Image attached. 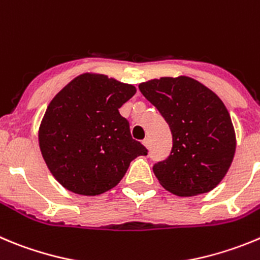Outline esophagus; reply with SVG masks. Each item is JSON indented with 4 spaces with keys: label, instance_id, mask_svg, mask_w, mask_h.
Returning <instances> with one entry per match:
<instances>
[{
    "label": "esophagus",
    "instance_id": "34e87169",
    "mask_svg": "<svg viewBox=\"0 0 260 260\" xmlns=\"http://www.w3.org/2000/svg\"><path fill=\"white\" fill-rule=\"evenodd\" d=\"M143 146L146 147V148H149V146H151V139H149L148 137H147L146 139L143 140Z\"/></svg>",
    "mask_w": 260,
    "mask_h": 260
}]
</instances>
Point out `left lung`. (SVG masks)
I'll return each instance as SVG.
<instances>
[{
    "label": "left lung",
    "instance_id": "8db88e82",
    "mask_svg": "<svg viewBox=\"0 0 260 260\" xmlns=\"http://www.w3.org/2000/svg\"><path fill=\"white\" fill-rule=\"evenodd\" d=\"M173 135L170 156L154 164L159 184L180 197L206 193L224 178L236 151L232 120L218 95L187 76L139 85Z\"/></svg>",
    "mask_w": 260,
    "mask_h": 260
}]
</instances>
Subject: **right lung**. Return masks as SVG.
<instances>
[{
  "label": "right lung",
  "instance_id": "obj_1",
  "mask_svg": "<svg viewBox=\"0 0 260 260\" xmlns=\"http://www.w3.org/2000/svg\"><path fill=\"white\" fill-rule=\"evenodd\" d=\"M135 92L133 85L106 75L83 73L50 102L38 143L50 173L66 189L104 193L120 183L133 159L146 156L118 112Z\"/></svg>",
  "mask_w": 260,
  "mask_h": 260
}]
</instances>
